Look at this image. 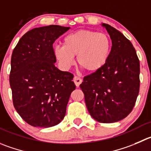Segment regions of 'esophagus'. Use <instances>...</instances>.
I'll use <instances>...</instances> for the list:
<instances>
[{
    "mask_svg": "<svg viewBox=\"0 0 151 151\" xmlns=\"http://www.w3.org/2000/svg\"><path fill=\"white\" fill-rule=\"evenodd\" d=\"M73 81H74L75 84H76V87H79V85L82 82V79L78 76H75L74 78H73Z\"/></svg>",
    "mask_w": 151,
    "mask_h": 151,
    "instance_id": "obj_1",
    "label": "esophagus"
}]
</instances>
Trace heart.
<instances>
[{
  "mask_svg": "<svg viewBox=\"0 0 151 151\" xmlns=\"http://www.w3.org/2000/svg\"><path fill=\"white\" fill-rule=\"evenodd\" d=\"M112 41L104 32L81 29L68 34L64 38V45L54 48V55L60 66L67 70L77 63L84 70L94 73L102 68L110 55Z\"/></svg>",
  "mask_w": 151,
  "mask_h": 151,
  "instance_id": "1",
  "label": "heart"
}]
</instances>
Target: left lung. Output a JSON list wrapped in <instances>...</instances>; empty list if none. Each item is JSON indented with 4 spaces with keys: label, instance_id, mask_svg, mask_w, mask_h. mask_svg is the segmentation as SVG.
<instances>
[{
    "label": "left lung",
    "instance_id": "1",
    "mask_svg": "<svg viewBox=\"0 0 151 151\" xmlns=\"http://www.w3.org/2000/svg\"><path fill=\"white\" fill-rule=\"evenodd\" d=\"M112 41L110 55L102 68L84 78L80 87L90 116L101 123L121 121L132 111L139 91V61L121 32L101 24Z\"/></svg>",
    "mask_w": 151,
    "mask_h": 151
}]
</instances>
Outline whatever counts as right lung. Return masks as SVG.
I'll list each match as a JSON object with an SVG mask.
<instances>
[{"mask_svg":"<svg viewBox=\"0 0 151 151\" xmlns=\"http://www.w3.org/2000/svg\"><path fill=\"white\" fill-rule=\"evenodd\" d=\"M70 28L50 25L32 29L21 37L12 52L9 83L14 107L33 127L59 124L76 89L73 75L55 66L52 47Z\"/></svg>","mask_w":151,"mask_h":151,"instance_id":"obj_1","label":"right lung"}]
</instances>
